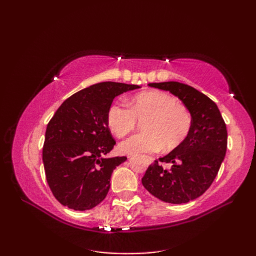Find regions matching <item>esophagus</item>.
<instances>
[{
	"label": "esophagus",
	"instance_id": "obj_1",
	"mask_svg": "<svg viewBox=\"0 0 256 256\" xmlns=\"http://www.w3.org/2000/svg\"><path fill=\"white\" fill-rule=\"evenodd\" d=\"M146 162H148V164H152V162H154V158H153V157H146Z\"/></svg>",
	"mask_w": 256,
	"mask_h": 256
}]
</instances>
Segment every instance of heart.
<instances>
[{
    "label": "heart",
    "mask_w": 256,
    "mask_h": 256,
    "mask_svg": "<svg viewBox=\"0 0 256 256\" xmlns=\"http://www.w3.org/2000/svg\"><path fill=\"white\" fill-rule=\"evenodd\" d=\"M114 103L108 112V125L118 138H123L143 122V133L120 143L123 154L154 153L160 148L165 153L175 150L189 135L192 116L188 108L175 96L160 90L140 92L128 102Z\"/></svg>",
    "instance_id": "1"
}]
</instances>
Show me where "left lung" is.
Listing matches in <instances>:
<instances>
[{
	"mask_svg": "<svg viewBox=\"0 0 256 256\" xmlns=\"http://www.w3.org/2000/svg\"><path fill=\"white\" fill-rule=\"evenodd\" d=\"M148 86L178 96L192 114V128L178 148L148 166L142 184L165 202L186 204L200 197L220 170L228 144L224 120L216 103L192 86L177 81Z\"/></svg>",
	"mask_w": 256,
	"mask_h": 256,
	"instance_id": "1",
	"label": "left lung"
}]
</instances>
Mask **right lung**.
I'll return each mask as SVG.
<instances>
[{"label":"right lung","instance_id":"add662e5","mask_svg":"<svg viewBox=\"0 0 256 256\" xmlns=\"http://www.w3.org/2000/svg\"><path fill=\"white\" fill-rule=\"evenodd\" d=\"M140 88L121 82L96 84L69 96L47 125L42 162L52 192L62 206L84 211L106 197L116 166L126 157H111L116 140L108 125L112 101Z\"/></svg>","mask_w":256,"mask_h":256}]
</instances>
